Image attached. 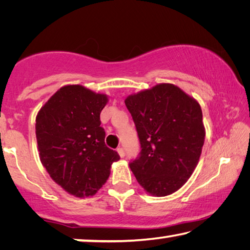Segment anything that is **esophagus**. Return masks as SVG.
I'll use <instances>...</instances> for the list:
<instances>
[{"instance_id":"obj_1","label":"esophagus","mask_w":250,"mask_h":250,"mask_svg":"<svg viewBox=\"0 0 250 250\" xmlns=\"http://www.w3.org/2000/svg\"><path fill=\"white\" fill-rule=\"evenodd\" d=\"M118 153H119V155L121 156V158H125V150H124V147H118Z\"/></svg>"}]
</instances>
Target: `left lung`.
<instances>
[{"label": "left lung", "mask_w": 250, "mask_h": 250, "mask_svg": "<svg viewBox=\"0 0 250 250\" xmlns=\"http://www.w3.org/2000/svg\"><path fill=\"white\" fill-rule=\"evenodd\" d=\"M141 151L130 168L153 196L176 192L191 177L200 160L205 128L200 104L172 83L126 97Z\"/></svg>", "instance_id": "left-lung-1"}]
</instances>
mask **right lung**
I'll return each instance as SVG.
<instances>
[{
  "mask_svg": "<svg viewBox=\"0 0 250 250\" xmlns=\"http://www.w3.org/2000/svg\"><path fill=\"white\" fill-rule=\"evenodd\" d=\"M108 96L80 84L62 87L37 113L36 140L41 162L66 192L90 196L107 182L120 159L105 146L100 112Z\"/></svg>",
  "mask_w": 250,
  "mask_h": 250,
  "instance_id": "obj_1",
  "label": "right lung"
}]
</instances>
